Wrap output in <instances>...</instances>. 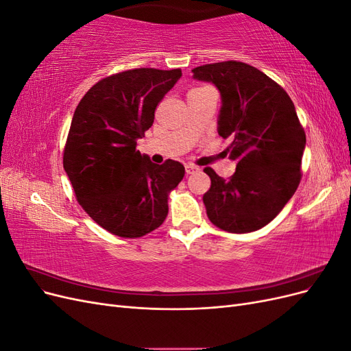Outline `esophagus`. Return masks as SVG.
Segmentation results:
<instances>
[{"instance_id":"obj_1","label":"esophagus","mask_w":351,"mask_h":351,"mask_svg":"<svg viewBox=\"0 0 351 351\" xmlns=\"http://www.w3.org/2000/svg\"><path fill=\"white\" fill-rule=\"evenodd\" d=\"M199 171V167L192 165V164H187L186 165V174H195Z\"/></svg>"}]
</instances>
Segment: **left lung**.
Returning <instances> with one entry per match:
<instances>
[{"instance_id":"left-lung-1","label":"left lung","mask_w":351,"mask_h":351,"mask_svg":"<svg viewBox=\"0 0 351 351\" xmlns=\"http://www.w3.org/2000/svg\"><path fill=\"white\" fill-rule=\"evenodd\" d=\"M221 93L218 134L232 136L227 152L237 162L228 180L210 167L204 195L208 218L218 228L244 234L277 217L299 187L306 134L287 92L246 62L222 61L192 70Z\"/></svg>"}]
</instances>
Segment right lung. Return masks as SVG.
<instances>
[{"label":"right lung","mask_w":351,"mask_h":351,"mask_svg":"<svg viewBox=\"0 0 351 351\" xmlns=\"http://www.w3.org/2000/svg\"><path fill=\"white\" fill-rule=\"evenodd\" d=\"M180 77V69L117 73L93 84L74 111L62 165L80 206L111 234L142 237L167 218L184 167L154 164L136 145Z\"/></svg>","instance_id":"1"}]
</instances>
